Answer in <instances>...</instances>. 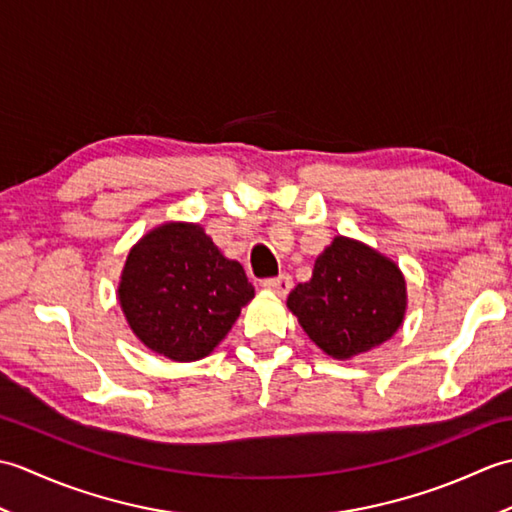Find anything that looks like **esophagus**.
I'll return each instance as SVG.
<instances>
[{"mask_svg": "<svg viewBox=\"0 0 512 512\" xmlns=\"http://www.w3.org/2000/svg\"><path fill=\"white\" fill-rule=\"evenodd\" d=\"M264 288L268 292H275V295H279V297H286L288 292L292 290V277L290 275H279L275 279H266Z\"/></svg>", "mask_w": 512, "mask_h": 512, "instance_id": "1", "label": "esophagus"}]
</instances>
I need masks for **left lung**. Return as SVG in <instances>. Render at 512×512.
I'll return each instance as SVG.
<instances>
[{"label":"left lung","mask_w":512,"mask_h":512,"mask_svg":"<svg viewBox=\"0 0 512 512\" xmlns=\"http://www.w3.org/2000/svg\"><path fill=\"white\" fill-rule=\"evenodd\" d=\"M310 341L336 361L383 345L407 314V281L394 259L354 237L336 235L312 277L288 295Z\"/></svg>","instance_id":"1"}]
</instances>
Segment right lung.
<instances>
[{
    "mask_svg": "<svg viewBox=\"0 0 512 512\" xmlns=\"http://www.w3.org/2000/svg\"><path fill=\"white\" fill-rule=\"evenodd\" d=\"M116 295L140 343L191 363L222 343L255 288L200 224L169 220L129 248Z\"/></svg>",
    "mask_w": 512,
    "mask_h": 512,
    "instance_id": "add662e5",
    "label": "right lung"
}]
</instances>
